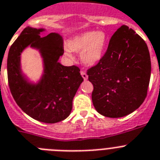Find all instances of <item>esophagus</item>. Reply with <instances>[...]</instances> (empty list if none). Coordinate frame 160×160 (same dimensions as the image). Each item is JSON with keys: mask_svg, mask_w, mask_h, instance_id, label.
<instances>
[{"mask_svg": "<svg viewBox=\"0 0 160 160\" xmlns=\"http://www.w3.org/2000/svg\"><path fill=\"white\" fill-rule=\"evenodd\" d=\"M80 73H81L82 77L84 78V80H88V75L86 74L85 72H80Z\"/></svg>", "mask_w": 160, "mask_h": 160, "instance_id": "esophagus-1", "label": "esophagus"}]
</instances>
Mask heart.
I'll return each mask as SVG.
<instances>
[{"instance_id":"heart-1","label":"heart","mask_w":160,"mask_h":160,"mask_svg":"<svg viewBox=\"0 0 160 160\" xmlns=\"http://www.w3.org/2000/svg\"><path fill=\"white\" fill-rule=\"evenodd\" d=\"M106 43V34L103 31H88L69 40L68 47L71 51L80 52V59L85 66L92 67L99 63L103 56ZM64 54L70 60L73 59L68 51H65Z\"/></svg>"}]
</instances>
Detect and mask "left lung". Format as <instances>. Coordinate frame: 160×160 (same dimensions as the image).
<instances>
[{"label":"left lung","mask_w":160,"mask_h":160,"mask_svg":"<svg viewBox=\"0 0 160 160\" xmlns=\"http://www.w3.org/2000/svg\"><path fill=\"white\" fill-rule=\"evenodd\" d=\"M149 50L144 40L127 26L117 30L102 59L88 71L93 84L96 110L107 118H122L139 108L151 78Z\"/></svg>","instance_id":"left-lung-1"}]
</instances>
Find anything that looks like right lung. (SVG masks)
Wrapping results in <instances>:
<instances>
[{
	"label": "right lung",
	"instance_id": "add662e5",
	"mask_svg": "<svg viewBox=\"0 0 160 160\" xmlns=\"http://www.w3.org/2000/svg\"><path fill=\"white\" fill-rule=\"evenodd\" d=\"M45 31L28 26L15 40L7 59L8 80L13 99L23 112L41 122L56 123L70 115L72 100L84 79L77 67L59 62L63 55L61 36L51 33L42 37ZM28 46L39 51L43 62V72L36 82L21 68L20 55Z\"/></svg>",
	"mask_w": 160,
	"mask_h": 160
}]
</instances>
